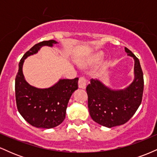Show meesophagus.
<instances>
[{"mask_svg":"<svg viewBox=\"0 0 157 157\" xmlns=\"http://www.w3.org/2000/svg\"><path fill=\"white\" fill-rule=\"evenodd\" d=\"M86 83H87V80H86V78L84 77H80L79 79V82H78V86L80 89H86Z\"/></svg>","mask_w":157,"mask_h":157,"instance_id":"34e87169","label":"esophagus"}]
</instances>
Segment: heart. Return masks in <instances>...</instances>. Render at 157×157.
<instances>
[{"label":"heart","instance_id":"heart-1","mask_svg":"<svg viewBox=\"0 0 157 157\" xmlns=\"http://www.w3.org/2000/svg\"><path fill=\"white\" fill-rule=\"evenodd\" d=\"M104 59V53L102 52H97L96 53L93 54L87 58L82 61L81 65L84 67L87 66H94L98 65L102 62Z\"/></svg>","mask_w":157,"mask_h":157}]
</instances>
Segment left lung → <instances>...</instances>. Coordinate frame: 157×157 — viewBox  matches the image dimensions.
<instances>
[{
  "label": "left lung",
  "mask_w": 157,
  "mask_h": 157,
  "mask_svg": "<svg viewBox=\"0 0 157 157\" xmlns=\"http://www.w3.org/2000/svg\"><path fill=\"white\" fill-rule=\"evenodd\" d=\"M125 51L134 60V78L129 86L112 89L101 80L91 79L86 87L90 116L97 123L107 128L127 122L142 102L144 80L140 60L128 48H125Z\"/></svg>",
  "instance_id": "1"
}]
</instances>
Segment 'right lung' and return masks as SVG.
<instances>
[{
    "label": "right lung",
    "mask_w": 157,
    "mask_h": 157,
    "mask_svg": "<svg viewBox=\"0 0 157 157\" xmlns=\"http://www.w3.org/2000/svg\"><path fill=\"white\" fill-rule=\"evenodd\" d=\"M55 40L35 44L23 56L15 78V97L17 110L26 122L39 128H52L66 118L68 102L74 91L78 89V80L60 79L51 87L40 89L31 86L23 73V63L28 57L35 55L43 46L53 47Z\"/></svg>",
    "instance_id": "obj_1"
}]
</instances>
